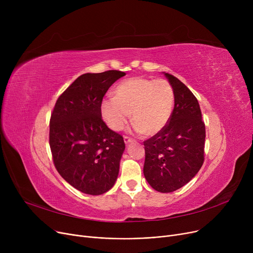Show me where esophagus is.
Here are the masks:
<instances>
[{
  "mask_svg": "<svg viewBox=\"0 0 253 253\" xmlns=\"http://www.w3.org/2000/svg\"><path fill=\"white\" fill-rule=\"evenodd\" d=\"M124 141H125V143H126V144H128V143H130V142L133 141V139L130 138V137H128V136H124Z\"/></svg>",
  "mask_w": 253,
  "mask_h": 253,
  "instance_id": "obj_1",
  "label": "esophagus"
}]
</instances>
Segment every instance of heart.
Here are the masks:
<instances>
[{
	"mask_svg": "<svg viewBox=\"0 0 253 253\" xmlns=\"http://www.w3.org/2000/svg\"><path fill=\"white\" fill-rule=\"evenodd\" d=\"M173 106V89L167 81L134 77L120 83L115 96L101 101L100 112L105 124L115 131L123 129L131 113L134 129L154 136L168 124Z\"/></svg>",
	"mask_w": 253,
	"mask_h": 253,
	"instance_id": "obj_1",
	"label": "heart"
}]
</instances>
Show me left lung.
Returning <instances> with one entry per match:
<instances>
[{
  "label": "left lung",
  "instance_id": "8db88e82",
  "mask_svg": "<svg viewBox=\"0 0 253 253\" xmlns=\"http://www.w3.org/2000/svg\"><path fill=\"white\" fill-rule=\"evenodd\" d=\"M163 74L173 89L174 109L160 133L143 142V174L154 190L171 193L191 181L202 167L205 125L190 89L174 76Z\"/></svg>",
  "mask_w": 253,
  "mask_h": 253
}]
</instances>
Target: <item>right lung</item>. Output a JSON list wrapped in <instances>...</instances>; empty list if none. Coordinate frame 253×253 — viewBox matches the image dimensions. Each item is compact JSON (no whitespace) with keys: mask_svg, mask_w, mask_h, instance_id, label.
<instances>
[{"mask_svg":"<svg viewBox=\"0 0 253 253\" xmlns=\"http://www.w3.org/2000/svg\"><path fill=\"white\" fill-rule=\"evenodd\" d=\"M125 75L108 71L80 76L59 96L51 115L53 162L62 178L84 194L102 195L118 178L125 143L102 121L100 104Z\"/></svg>","mask_w":253,"mask_h":253,"instance_id":"1","label":"right lung"}]
</instances>
